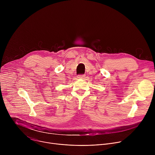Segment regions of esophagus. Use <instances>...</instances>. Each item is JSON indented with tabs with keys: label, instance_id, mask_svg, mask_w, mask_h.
Masks as SVG:
<instances>
[{
	"label": "esophagus",
	"instance_id": "34e87169",
	"mask_svg": "<svg viewBox=\"0 0 155 155\" xmlns=\"http://www.w3.org/2000/svg\"><path fill=\"white\" fill-rule=\"evenodd\" d=\"M84 75H78V78L80 79H83L84 78Z\"/></svg>",
	"mask_w": 155,
	"mask_h": 155
}]
</instances>
